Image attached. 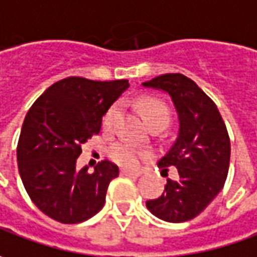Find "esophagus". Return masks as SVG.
I'll return each mask as SVG.
<instances>
[{"mask_svg": "<svg viewBox=\"0 0 257 257\" xmlns=\"http://www.w3.org/2000/svg\"><path fill=\"white\" fill-rule=\"evenodd\" d=\"M120 174L125 175V177H140L141 171H132V170H126V168H122Z\"/></svg>", "mask_w": 257, "mask_h": 257, "instance_id": "1", "label": "esophagus"}]
</instances>
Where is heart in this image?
<instances>
[{
	"mask_svg": "<svg viewBox=\"0 0 257 257\" xmlns=\"http://www.w3.org/2000/svg\"><path fill=\"white\" fill-rule=\"evenodd\" d=\"M138 107H140V112L144 120L148 125L152 122H165V123L170 122V117H171L170 107L157 97H151V96L141 97L138 100ZM117 113H119V103H113L112 106H109L102 119L103 128L109 129L113 125ZM144 155H145V151H142L137 145H134L131 142H125V141L112 145L109 150V157L112 161L122 165V167H128V168H135Z\"/></svg>",
	"mask_w": 257,
	"mask_h": 257,
	"instance_id": "b5f03b06",
	"label": "heart"
}]
</instances>
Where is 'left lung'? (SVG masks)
Instances as JSON below:
<instances>
[{"label": "left lung", "instance_id": "1", "mask_svg": "<svg viewBox=\"0 0 257 257\" xmlns=\"http://www.w3.org/2000/svg\"><path fill=\"white\" fill-rule=\"evenodd\" d=\"M142 84L171 96L180 122L178 138L158 161L165 174L168 167H175L178 178H168L164 193L148 200L147 208L170 223L188 221L214 200L226 183L230 164L227 128L216 103L184 74L167 73Z\"/></svg>", "mask_w": 257, "mask_h": 257}]
</instances>
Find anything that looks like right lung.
Listing matches in <instances>:
<instances>
[{
  "mask_svg": "<svg viewBox=\"0 0 257 257\" xmlns=\"http://www.w3.org/2000/svg\"><path fill=\"white\" fill-rule=\"evenodd\" d=\"M128 87V80L66 77L30 107L17 145L18 171L31 201L46 216L76 224L102 210L119 168L105 160L89 173L87 167L77 170L76 160L84 142L100 132L105 112Z\"/></svg>",
  "mask_w": 257,
  "mask_h": 257,
  "instance_id": "add662e5",
  "label": "right lung"
}]
</instances>
